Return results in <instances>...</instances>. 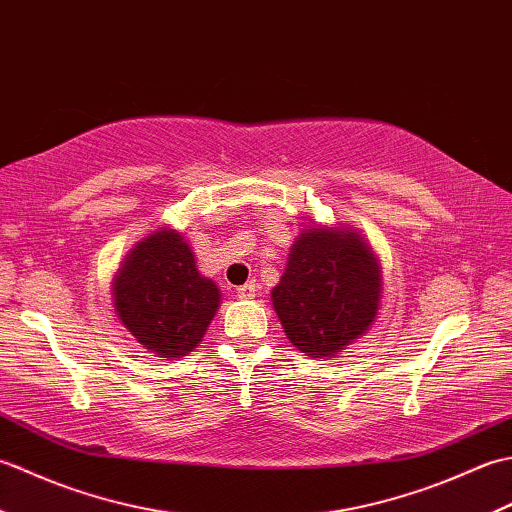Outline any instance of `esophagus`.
I'll list each match as a JSON object with an SVG mask.
<instances>
[{
  "instance_id": "34e87169",
  "label": "esophagus",
  "mask_w": 512,
  "mask_h": 512,
  "mask_svg": "<svg viewBox=\"0 0 512 512\" xmlns=\"http://www.w3.org/2000/svg\"><path fill=\"white\" fill-rule=\"evenodd\" d=\"M255 292H257V284H255V281H246L244 286L237 288V297H239V299H253Z\"/></svg>"
}]
</instances>
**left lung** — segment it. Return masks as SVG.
I'll list each match as a JSON object with an SVG mask.
<instances>
[{"mask_svg": "<svg viewBox=\"0 0 512 512\" xmlns=\"http://www.w3.org/2000/svg\"><path fill=\"white\" fill-rule=\"evenodd\" d=\"M380 270L356 233L306 228L292 244L273 306L288 339L308 356H334L372 325Z\"/></svg>", "mask_w": 512, "mask_h": 512, "instance_id": "1", "label": "left lung"}]
</instances>
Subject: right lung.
I'll return each mask as SVG.
<instances>
[{
    "mask_svg": "<svg viewBox=\"0 0 512 512\" xmlns=\"http://www.w3.org/2000/svg\"><path fill=\"white\" fill-rule=\"evenodd\" d=\"M220 306V290L195 268L176 231L138 242L114 279L118 319L138 343L165 358L193 352Z\"/></svg>",
    "mask_w": 512,
    "mask_h": 512,
    "instance_id": "obj_1",
    "label": "right lung"
}]
</instances>
